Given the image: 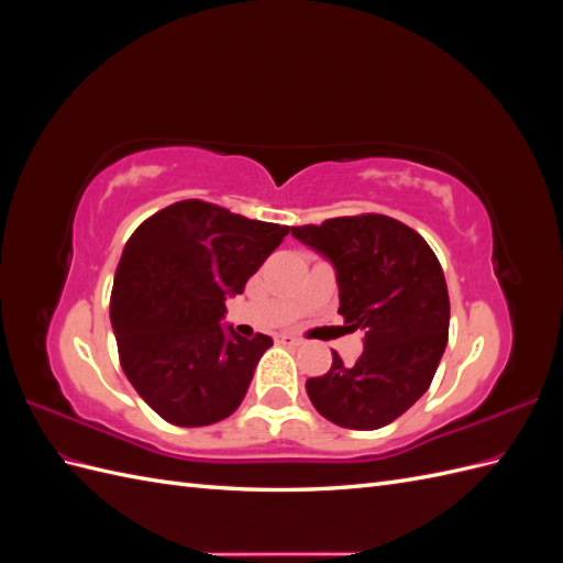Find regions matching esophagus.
<instances>
[{
  "instance_id": "34e87169",
  "label": "esophagus",
  "mask_w": 563,
  "mask_h": 563,
  "mask_svg": "<svg viewBox=\"0 0 563 563\" xmlns=\"http://www.w3.org/2000/svg\"><path fill=\"white\" fill-rule=\"evenodd\" d=\"M275 340L279 345H300V340L294 338V335H288V333H279V335H275Z\"/></svg>"
}]
</instances>
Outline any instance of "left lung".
<instances>
[{"mask_svg":"<svg viewBox=\"0 0 563 563\" xmlns=\"http://www.w3.org/2000/svg\"><path fill=\"white\" fill-rule=\"evenodd\" d=\"M335 267L347 331L364 333V352L305 383L317 411L347 430H378L428 391L449 340V288L422 236L383 213L329 218L291 228Z\"/></svg>","mask_w":563,"mask_h":563,"instance_id":"obj_1","label":"left lung"}]
</instances>
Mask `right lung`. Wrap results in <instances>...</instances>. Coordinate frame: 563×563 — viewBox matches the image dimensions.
Here are the masks:
<instances>
[{"label":"right lung","instance_id":"obj_1","mask_svg":"<svg viewBox=\"0 0 563 563\" xmlns=\"http://www.w3.org/2000/svg\"><path fill=\"white\" fill-rule=\"evenodd\" d=\"M286 234L288 225L185 199L129 236L110 321L129 383L166 422L203 428L240 408L272 338L225 331L220 317Z\"/></svg>","mask_w":563,"mask_h":563}]
</instances>
